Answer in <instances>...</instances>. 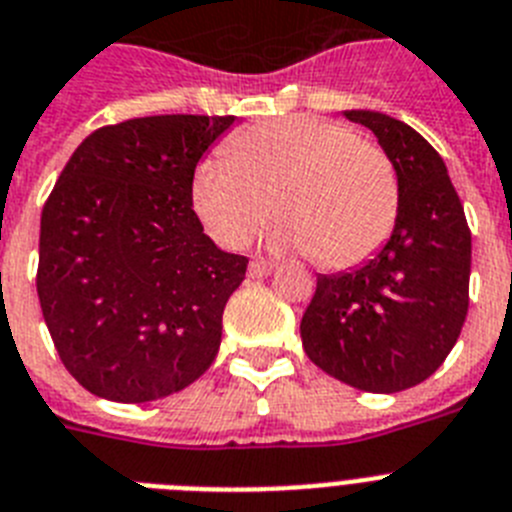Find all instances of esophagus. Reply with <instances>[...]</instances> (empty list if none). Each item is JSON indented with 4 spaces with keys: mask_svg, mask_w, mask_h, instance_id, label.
Masks as SVG:
<instances>
[{
    "mask_svg": "<svg viewBox=\"0 0 512 512\" xmlns=\"http://www.w3.org/2000/svg\"><path fill=\"white\" fill-rule=\"evenodd\" d=\"M273 268H276V265L270 263V260H252L247 273H249V278H265L273 273Z\"/></svg>",
    "mask_w": 512,
    "mask_h": 512,
    "instance_id": "esophagus-1",
    "label": "esophagus"
}]
</instances>
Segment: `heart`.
I'll use <instances>...</instances> for the list:
<instances>
[{"label":"heart","mask_w":512,"mask_h":512,"mask_svg":"<svg viewBox=\"0 0 512 512\" xmlns=\"http://www.w3.org/2000/svg\"><path fill=\"white\" fill-rule=\"evenodd\" d=\"M273 200L286 218L278 247L349 270L367 263L393 231L401 182L385 150L317 117L257 124L231 137L229 158L210 156L195 169V213L223 247H244L273 216Z\"/></svg>","instance_id":"b5f03b06"}]
</instances>
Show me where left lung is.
I'll list each match as a JSON object with an SVG mask.
<instances>
[{
	"mask_svg": "<svg viewBox=\"0 0 512 512\" xmlns=\"http://www.w3.org/2000/svg\"><path fill=\"white\" fill-rule=\"evenodd\" d=\"M375 132L401 182L393 234L372 260L317 276L302 317L304 351L322 372L367 393L435 375L468 312L471 231L445 161L414 127L382 111H343Z\"/></svg>",
	"mask_w": 512,
	"mask_h": 512,
	"instance_id": "8db88e82",
	"label": "left lung"
}]
</instances>
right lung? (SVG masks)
Wrapping results in <instances>:
<instances>
[{
    "label": "right lung",
    "instance_id": "obj_1",
    "mask_svg": "<svg viewBox=\"0 0 512 512\" xmlns=\"http://www.w3.org/2000/svg\"><path fill=\"white\" fill-rule=\"evenodd\" d=\"M234 122L163 114L101 127L46 200L38 302L62 364L98 398L158 401L216 359L247 257L203 234L192 179Z\"/></svg>",
    "mask_w": 512,
    "mask_h": 512
}]
</instances>
